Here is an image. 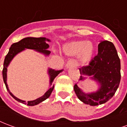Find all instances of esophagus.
Wrapping results in <instances>:
<instances>
[{
  "mask_svg": "<svg viewBox=\"0 0 127 127\" xmlns=\"http://www.w3.org/2000/svg\"><path fill=\"white\" fill-rule=\"evenodd\" d=\"M75 64L74 61H68V63H66V68H69V67H70V66H75Z\"/></svg>",
  "mask_w": 127,
  "mask_h": 127,
  "instance_id": "obj_1",
  "label": "esophagus"
}]
</instances>
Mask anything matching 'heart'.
<instances>
[{"instance_id": "heart-1", "label": "heart", "mask_w": 127, "mask_h": 127, "mask_svg": "<svg viewBox=\"0 0 127 127\" xmlns=\"http://www.w3.org/2000/svg\"><path fill=\"white\" fill-rule=\"evenodd\" d=\"M94 50V45L91 42L85 41L70 42L63 47L65 55L73 57L78 56L79 61L82 64H86L91 61Z\"/></svg>"}]
</instances>
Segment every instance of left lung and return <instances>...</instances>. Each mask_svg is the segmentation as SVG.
<instances>
[{
    "mask_svg": "<svg viewBox=\"0 0 127 127\" xmlns=\"http://www.w3.org/2000/svg\"><path fill=\"white\" fill-rule=\"evenodd\" d=\"M80 81L88 76L99 85L98 91L85 93L75 84L74 91L83 103L91 106L101 105L114 95L119 86L121 78L120 61L114 45L108 41H101L98 45V54L88 66L80 69Z\"/></svg>",
    "mask_w": 127,
    "mask_h": 127,
    "instance_id": "left-lung-1",
    "label": "left lung"
}]
</instances>
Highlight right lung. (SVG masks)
Returning a JSON list of instances; mask_svg holds the SVG:
<instances>
[{
  "label": "right lung",
  "mask_w": 127,
  "mask_h": 127,
  "mask_svg": "<svg viewBox=\"0 0 127 127\" xmlns=\"http://www.w3.org/2000/svg\"><path fill=\"white\" fill-rule=\"evenodd\" d=\"M46 41H50V39H46L45 37H26L24 38L23 39L20 40V41L13 43L11 45V47L9 48V51L5 56L4 61V64H3V69H2V77H3V81L6 88H7V91L9 92V93L11 95L13 98H14L20 103H22L23 104H27V105L29 106H34L36 105L37 104L41 103L42 101H45V99L49 98L52 92L54 90V85H52L53 81L54 80L57 75L63 71V70H60V71H55L54 69H48V74L50 75V88L48 89V91L45 93L43 96L41 97L36 98L33 101H29L28 102H26L25 101L21 100L20 98H17L16 96L13 95L9 89L8 88V85L7 84V67L9 66V64L11 63V61H12V59L15 57V55H17L18 53L22 52L25 49H31V50H36V52L39 53H41L45 56H49L50 54V51L47 50L49 48V45L46 43Z\"/></svg>",
  "instance_id": "1"
}]
</instances>
